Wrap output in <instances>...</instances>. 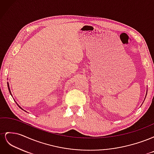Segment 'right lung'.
Returning <instances> with one entry per match:
<instances>
[{"instance_id":"right-lung-1","label":"right lung","mask_w":154,"mask_h":154,"mask_svg":"<svg viewBox=\"0 0 154 154\" xmlns=\"http://www.w3.org/2000/svg\"><path fill=\"white\" fill-rule=\"evenodd\" d=\"M8 87H9V85H8ZM9 91H10V92L11 93V92H10V88H9Z\"/></svg>"}]
</instances>
